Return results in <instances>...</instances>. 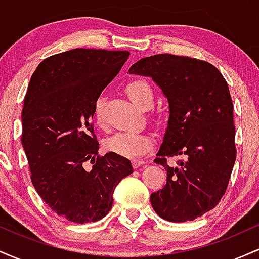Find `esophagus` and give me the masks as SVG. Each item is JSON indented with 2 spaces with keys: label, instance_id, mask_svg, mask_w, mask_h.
I'll return each mask as SVG.
<instances>
[{
  "label": "esophagus",
  "instance_id": "34e87169",
  "mask_svg": "<svg viewBox=\"0 0 259 259\" xmlns=\"http://www.w3.org/2000/svg\"><path fill=\"white\" fill-rule=\"evenodd\" d=\"M144 164H145V162L142 159H134L133 160V167L136 168V169L140 168L141 165H144Z\"/></svg>",
  "mask_w": 259,
  "mask_h": 259
}]
</instances>
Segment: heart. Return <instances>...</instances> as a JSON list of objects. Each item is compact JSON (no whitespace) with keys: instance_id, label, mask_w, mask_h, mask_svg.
<instances>
[{"instance_id":"b5f03b06","label":"heart","mask_w":259,"mask_h":259,"mask_svg":"<svg viewBox=\"0 0 259 259\" xmlns=\"http://www.w3.org/2000/svg\"><path fill=\"white\" fill-rule=\"evenodd\" d=\"M126 92L136 106L142 109H148L153 103V91L146 80H133L126 86ZM103 105L105 99L97 97L95 101L94 112L97 124L103 125ZM154 145V138L151 134L144 132H125L115 133L106 140L105 147L109 152H114L126 158H138L146 154Z\"/></svg>"}]
</instances>
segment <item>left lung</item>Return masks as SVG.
<instances>
[{
    "instance_id": "8db88e82",
    "label": "left lung",
    "mask_w": 259,
    "mask_h": 259,
    "mask_svg": "<svg viewBox=\"0 0 259 259\" xmlns=\"http://www.w3.org/2000/svg\"><path fill=\"white\" fill-rule=\"evenodd\" d=\"M129 73L151 76L169 103L168 126L154 158L167 170V183L151 194V204L168 222L194 221L219 203L236 159L228 82L213 64L169 53L141 58ZM174 155L184 159L170 167L166 158Z\"/></svg>"
}]
</instances>
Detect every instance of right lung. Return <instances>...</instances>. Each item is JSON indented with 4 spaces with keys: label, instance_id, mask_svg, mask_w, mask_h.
I'll return each instance as SVG.
<instances>
[{
    "label": "right lung",
    "instance_id": "add662e5",
    "mask_svg": "<svg viewBox=\"0 0 259 259\" xmlns=\"http://www.w3.org/2000/svg\"><path fill=\"white\" fill-rule=\"evenodd\" d=\"M129 51L75 49L44 59L31 75L22 111V145L31 183L53 212L84 224L108 214L113 192L133 173L114 152L99 156L92 127L95 101ZM85 161L94 164L91 171Z\"/></svg>",
    "mask_w": 259,
    "mask_h": 259
}]
</instances>
